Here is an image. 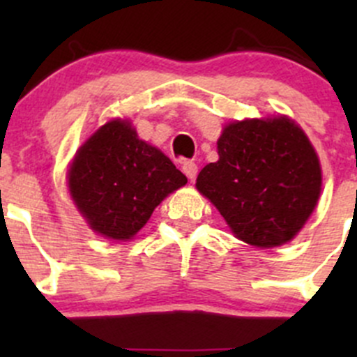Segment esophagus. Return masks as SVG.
<instances>
[{"instance_id": "1", "label": "esophagus", "mask_w": 357, "mask_h": 357, "mask_svg": "<svg viewBox=\"0 0 357 357\" xmlns=\"http://www.w3.org/2000/svg\"><path fill=\"white\" fill-rule=\"evenodd\" d=\"M183 172H185V174L188 176L190 181H193V179L197 178V172H199V167H197V164L193 160H186V162H183Z\"/></svg>"}]
</instances>
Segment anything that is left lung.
Masks as SVG:
<instances>
[{
	"instance_id": "obj_1",
	"label": "left lung",
	"mask_w": 357,
	"mask_h": 357,
	"mask_svg": "<svg viewBox=\"0 0 357 357\" xmlns=\"http://www.w3.org/2000/svg\"><path fill=\"white\" fill-rule=\"evenodd\" d=\"M218 153L197 190L233 235L261 248L290 242L321 193V165L305 132L285 115L235 121L222 129Z\"/></svg>"
}]
</instances>
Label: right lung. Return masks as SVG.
<instances>
[{
    "mask_svg": "<svg viewBox=\"0 0 357 357\" xmlns=\"http://www.w3.org/2000/svg\"><path fill=\"white\" fill-rule=\"evenodd\" d=\"M68 192L89 228L110 240H131L169 193L186 185L171 158L138 138L129 121L114 119L77 150Z\"/></svg>",
    "mask_w": 357,
    "mask_h": 357,
    "instance_id": "right-lung-1",
    "label": "right lung"
}]
</instances>
